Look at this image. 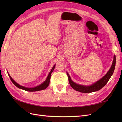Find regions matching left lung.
I'll use <instances>...</instances> for the list:
<instances>
[{
  "label": "left lung",
  "instance_id": "8db88e82",
  "mask_svg": "<svg viewBox=\"0 0 122 122\" xmlns=\"http://www.w3.org/2000/svg\"><path fill=\"white\" fill-rule=\"evenodd\" d=\"M116 66V56L114 55L113 57V61L112 62V65L111 67L108 72L107 73L105 76H103L101 79L97 81V82L93 83L92 85L89 86H83V85H80L77 84L75 82H74L73 81L71 80V78L69 75V74L67 73V75L68 77L69 82L71 87L74 89L75 90L81 92V93H92V92H96L100 90L102 87H104L106 83L108 82L110 77L113 74L114 68H115Z\"/></svg>",
  "mask_w": 122,
  "mask_h": 122
}]
</instances>
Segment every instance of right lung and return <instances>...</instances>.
Masks as SVG:
<instances>
[{"instance_id":"obj_1","label":"right lung","mask_w":122,"mask_h":122,"mask_svg":"<svg viewBox=\"0 0 122 122\" xmlns=\"http://www.w3.org/2000/svg\"><path fill=\"white\" fill-rule=\"evenodd\" d=\"M55 65L53 66L52 69H51V70L50 71V73H49L48 75V77L47 79H46V80L44 81L43 83H42V84H41L39 86L35 87H31V88H29V87H26L24 86H20V84H19L18 83H17L14 80H13L12 79V77H10V75L8 73L9 76L10 78L11 81L13 83V84L15 86H17L18 88H20V89H22L23 90H25L26 91H28V92H36V91H41V90H45V88H46L48 86L49 84V82H50V77H51V73L53 72V71L54 69Z\"/></svg>"}]
</instances>
